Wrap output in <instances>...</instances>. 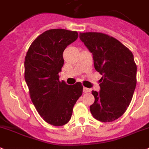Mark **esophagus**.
I'll return each instance as SVG.
<instances>
[{"label":"esophagus","instance_id":"1","mask_svg":"<svg viewBox=\"0 0 149 149\" xmlns=\"http://www.w3.org/2000/svg\"><path fill=\"white\" fill-rule=\"evenodd\" d=\"M83 91H84V93H89V92H90V91H91V90H90V89H89V88H87V87H84Z\"/></svg>","mask_w":149,"mask_h":149}]
</instances>
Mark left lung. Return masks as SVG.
I'll return each instance as SVG.
<instances>
[{
  "mask_svg": "<svg viewBox=\"0 0 149 149\" xmlns=\"http://www.w3.org/2000/svg\"><path fill=\"white\" fill-rule=\"evenodd\" d=\"M80 39L93 54L95 69L101 74L100 92L90 105L94 118L111 122L129 106L136 85V65L132 52L116 38L100 32L80 33Z\"/></svg>",
  "mask_w": 149,
  "mask_h": 149,
  "instance_id": "left-lung-1",
  "label": "left lung"
}]
</instances>
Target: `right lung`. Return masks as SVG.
<instances>
[{"instance_id":"right-lung-1","label":"right lung","mask_w":149,"mask_h":149,"mask_svg":"<svg viewBox=\"0 0 149 149\" xmlns=\"http://www.w3.org/2000/svg\"><path fill=\"white\" fill-rule=\"evenodd\" d=\"M78 38L77 31L50 29L32 42L25 58V80L37 111L47 123L62 126L71 119L73 107L82 95L81 82L59 81L63 51Z\"/></svg>"}]
</instances>
